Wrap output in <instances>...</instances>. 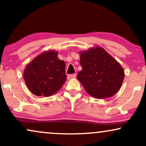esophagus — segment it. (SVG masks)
Listing matches in <instances>:
<instances>
[{"instance_id": "34e87169", "label": "esophagus", "mask_w": 146, "mask_h": 146, "mask_svg": "<svg viewBox=\"0 0 146 146\" xmlns=\"http://www.w3.org/2000/svg\"><path fill=\"white\" fill-rule=\"evenodd\" d=\"M75 78H76V74H75V73H73V74H71V75H68L67 76L68 80H71V79H73Z\"/></svg>"}]
</instances>
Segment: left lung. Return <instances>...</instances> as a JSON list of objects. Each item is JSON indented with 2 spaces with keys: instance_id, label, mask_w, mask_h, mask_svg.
<instances>
[{
  "instance_id": "obj_1",
  "label": "left lung",
  "mask_w": 146,
  "mask_h": 146,
  "mask_svg": "<svg viewBox=\"0 0 146 146\" xmlns=\"http://www.w3.org/2000/svg\"><path fill=\"white\" fill-rule=\"evenodd\" d=\"M80 64L82 70L77 78L93 97H111L120 88L124 78L123 68L102 47L81 52Z\"/></svg>"
}]
</instances>
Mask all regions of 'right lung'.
Wrapping results in <instances>:
<instances>
[{"label":"right lung","mask_w":146,"mask_h":146,"mask_svg":"<svg viewBox=\"0 0 146 146\" xmlns=\"http://www.w3.org/2000/svg\"><path fill=\"white\" fill-rule=\"evenodd\" d=\"M28 88L36 96H50L58 92L66 80L65 63L58 52L50 50L36 56L24 71Z\"/></svg>","instance_id":"add662e5"}]
</instances>
